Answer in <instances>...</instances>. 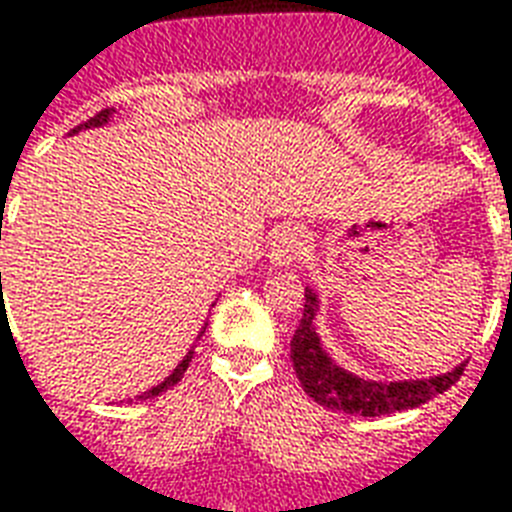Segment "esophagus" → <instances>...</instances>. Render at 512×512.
Returning a JSON list of instances; mask_svg holds the SVG:
<instances>
[{
  "label": "esophagus",
  "instance_id": "34e87169",
  "mask_svg": "<svg viewBox=\"0 0 512 512\" xmlns=\"http://www.w3.org/2000/svg\"><path fill=\"white\" fill-rule=\"evenodd\" d=\"M305 252V233L300 225L295 223H284L276 228L271 241V265L276 268H289V265H295Z\"/></svg>",
  "mask_w": 512,
  "mask_h": 512
}]
</instances>
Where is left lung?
<instances>
[{
	"label": "left lung",
	"mask_w": 512,
	"mask_h": 512,
	"mask_svg": "<svg viewBox=\"0 0 512 512\" xmlns=\"http://www.w3.org/2000/svg\"><path fill=\"white\" fill-rule=\"evenodd\" d=\"M319 311V292L313 287H305L303 319L292 337V364H295L305 393L327 409L356 414V417H382V414L401 412V409H414L438 393H444L446 388H452L465 369V361H462L449 372L436 374V377H420V380L361 377V374L337 364L335 356L329 353L319 335V327H316Z\"/></svg>",
	"instance_id": "obj_1"
}]
</instances>
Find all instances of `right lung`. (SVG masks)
Returning <instances> with one entry per match:
<instances>
[{"instance_id": "right-lung-1", "label": "right lung", "mask_w": 512, "mask_h": 512, "mask_svg": "<svg viewBox=\"0 0 512 512\" xmlns=\"http://www.w3.org/2000/svg\"><path fill=\"white\" fill-rule=\"evenodd\" d=\"M114 114H116L114 108H106V111H100V114L92 116L90 122L79 124V127H76V130L68 132V135H76V132H82V130H98V127H106V124L111 122V119H114ZM0 276H2V273H0ZM204 329H207V324H204V327H201V332H199V337H196V342L201 340V335H204ZM193 348H196V345H191V350H188V353H185L183 361H180V364H177L175 369H172V372L167 374V377H164L162 382H159V385H154V388L143 390V393H138V396H135V398H130V404H132V401H146V398L162 396V393H167V390H170L172 385H177V382H180V377H183V374H185V369H188V364H191Z\"/></svg>"}]
</instances>
